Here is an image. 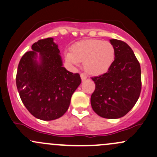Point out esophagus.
Segmentation results:
<instances>
[{"instance_id": "obj_1", "label": "esophagus", "mask_w": 157, "mask_h": 157, "mask_svg": "<svg viewBox=\"0 0 157 157\" xmlns=\"http://www.w3.org/2000/svg\"><path fill=\"white\" fill-rule=\"evenodd\" d=\"M80 77H81V80H83H83H86V78H87V77H86V74H84L83 73L80 74Z\"/></svg>"}]
</instances>
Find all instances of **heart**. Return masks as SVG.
Instances as JSON below:
<instances>
[{"label":"heart","instance_id":"b5f03b06","mask_svg":"<svg viewBox=\"0 0 157 157\" xmlns=\"http://www.w3.org/2000/svg\"><path fill=\"white\" fill-rule=\"evenodd\" d=\"M65 59L70 64L78 65L83 62L84 70L92 75H99L108 71L115 59V49L111 43L98 39L83 40L75 43Z\"/></svg>","mask_w":157,"mask_h":157}]
</instances>
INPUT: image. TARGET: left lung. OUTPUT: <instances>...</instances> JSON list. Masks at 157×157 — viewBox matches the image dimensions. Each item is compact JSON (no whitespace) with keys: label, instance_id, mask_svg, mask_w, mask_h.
Here are the masks:
<instances>
[{"label":"left lung","instance_id":"8db88e82","mask_svg":"<svg viewBox=\"0 0 157 157\" xmlns=\"http://www.w3.org/2000/svg\"><path fill=\"white\" fill-rule=\"evenodd\" d=\"M110 41L114 47L115 59L106 73L92 77L95 89L91 105L98 116L117 119L124 117L139 98L141 66L126 43L117 39Z\"/></svg>","mask_w":157,"mask_h":157}]
</instances>
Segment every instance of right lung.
Wrapping results in <instances>:
<instances>
[{"label":"right lung","mask_w":157,"mask_h":157,"mask_svg":"<svg viewBox=\"0 0 157 157\" xmlns=\"http://www.w3.org/2000/svg\"><path fill=\"white\" fill-rule=\"evenodd\" d=\"M26 52L18 65L16 82L22 103L34 117L53 120L68 109L72 95L81 83L80 74L62 67L53 38L39 40ZM40 52L41 62L36 60Z\"/></svg>","instance_id":"obj_1"}]
</instances>
